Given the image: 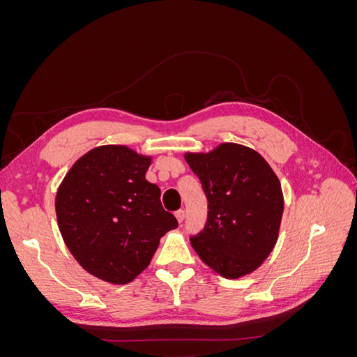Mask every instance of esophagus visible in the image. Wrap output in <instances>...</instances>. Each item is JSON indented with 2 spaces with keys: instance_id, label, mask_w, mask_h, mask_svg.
<instances>
[{
  "instance_id": "esophagus-1",
  "label": "esophagus",
  "mask_w": 357,
  "mask_h": 357,
  "mask_svg": "<svg viewBox=\"0 0 357 357\" xmlns=\"http://www.w3.org/2000/svg\"><path fill=\"white\" fill-rule=\"evenodd\" d=\"M176 218H177L178 223H183V220H185V218H186V211L185 210H177L176 211Z\"/></svg>"
}]
</instances>
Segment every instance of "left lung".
Masks as SVG:
<instances>
[{"label":"left lung","instance_id":"left-lung-1","mask_svg":"<svg viewBox=\"0 0 357 357\" xmlns=\"http://www.w3.org/2000/svg\"><path fill=\"white\" fill-rule=\"evenodd\" d=\"M185 158L208 201L207 223L190 236L192 247L226 278L250 274L277 243L284 202L275 172L253 149L234 143Z\"/></svg>","mask_w":357,"mask_h":357}]
</instances>
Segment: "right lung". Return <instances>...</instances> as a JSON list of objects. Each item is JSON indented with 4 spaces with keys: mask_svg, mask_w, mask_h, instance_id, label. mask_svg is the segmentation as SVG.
<instances>
[{
    "mask_svg": "<svg viewBox=\"0 0 357 357\" xmlns=\"http://www.w3.org/2000/svg\"><path fill=\"white\" fill-rule=\"evenodd\" d=\"M152 158L126 146H101L82 156L56 193V218L68 250L104 282L126 284L149 266L177 219L146 180Z\"/></svg>",
    "mask_w": 357,
    "mask_h": 357,
    "instance_id": "add662e5",
    "label": "right lung"
}]
</instances>
